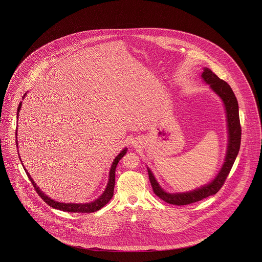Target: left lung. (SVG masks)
Instances as JSON below:
<instances>
[{"label":"left lung","instance_id":"8db88e82","mask_svg":"<svg viewBox=\"0 0 262 262\" xmlns=\"http://www.w3.org/2000/svg\"><path fill=\"white\" fill-rule=\"evenodd\" d=\"M201 75L204 81L210 84V88L222 98L224 102L227 121H228V129H229V145L227 150V156L220 173L210 184L198 188L193 191L185 192V193H176V194L167 193L158 185L151 171L148 170L150 184L152 186L154 193L161 200L166 201L167 203L174 204V205H187L193 202H198L200 200L217 193L219 189L223 187L225 181L237 158V153L241 146L242 127H241L239 117H238V104L232 88L223 79H220L209 69H204V72Z\"/></svg>","mask_w":262,"mask_h":262}]
</instances>
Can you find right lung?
Listing matches in <instances>:
<instances>
[{
    "instance_id": "1",
    "label": "right lung",
    "mask_w": 262,
    "mask_h": 262,
    "mask_svg": "<svg viewBox=\"0 0 262 262\" xmlns=\"http://www.w3.org/2000/svg\"><path fill=\"white\" fill-rule=\"evenodd\" d=\"M20 107H21V102L19 103L18 105V108H17V117H18V112L20 110ZM15 137H16V134H15ZM17 144V142H16ZM126 152V148L123 150L114 160V162L112 164V167H111V170H110V178H109V182H108V186L106 187L104 193L100 196L99 199L95 201H92L90 203H85V204H74V203H61V202H58V201H55V200H51L50 198H48L47 195H45L35 185V183L33 182L32 178L30 177V174L27 173V171L25 170V173L27 174L29 181L31 182L32 186L35 188L36 192L38 193V195L44 200L49 206L55 208V209H59V210H62V211L66 212H75V213H92V212L97 211L101 209L103 206H105L110 200L113 198V194H114V187H115V171H116V167L118 165V162L122 159V157L124 156Z\"/></svg>"
}]
</instances>
